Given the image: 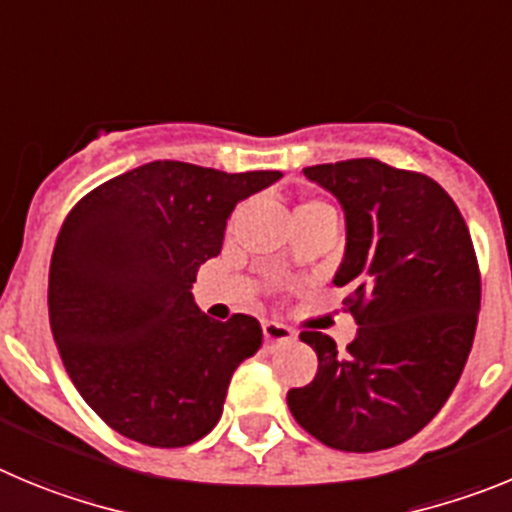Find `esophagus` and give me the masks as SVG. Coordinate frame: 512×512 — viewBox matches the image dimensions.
Masks as SVG:
<instances>
[{
  "mask_svg": "<svg viewBox=\"0 0 512 512\" xmlns=\"http://www.w3.org/2000/svg\"><path fill=\"white\" fill-rule=\"evenodd\" d=\"M262 336H265L267 344H285L296 334H293L288 326L278 324V321H265V324H262Z\"/></svg>",
  "mask_w": 512,
  "mask_h": 512,
  "instance_id": "34e87169",
  "label": "esophagus"
}]
</instances>
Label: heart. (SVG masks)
<instances>
[{"label": "heart", "instance_id": "heart-1", "mask_svg": "<svg viewBox=\"0 0 512 512\" xmlns=\"http://www.w3.org/2000/svg\"><path fill=\"white\" fill-rule=\"evenodd\" d=\"M303 206H326V204H316V201H313V204H303Z\"/></svg>", "mask_w": 512, "mask_h": 512}]
</instances>
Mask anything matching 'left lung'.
Masks as SVG:
<instances>
[{"label":"left lung","instance_id":"left-lung-1","mask_svg":"<svg viewBox=\"0 0 512 512\" xmlns=\"http://www.w3.org/2000/svg\"><path fill=\"white\" fill-rule=\"evenodd\" d=\"M344 209L347 247L334 285L357 321L347 349L321 331L301 339L319 357L288 408L313 439L380 451L416 436L467 365L480 313V267L449 193L423 173L372 158L303 168Z\"/></svg>","mask_w":512,"mask_h":512}]
</instances>
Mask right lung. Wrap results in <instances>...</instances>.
I'll list each match as a JSON object with an SVG mask.
<instances>
[{
	"label": "right lung",
	"instance_id": "1",
	"mask_svg": "<svg viewBox=\"0 0 512 512\" xmlns=\"http://www.w3.org/2000/svg\"><path fill=\"white\" fill-rule=\"evenodd\" d=\"M280 176L155 160L66 216L50 260V329L81 398L117 434L176 449L219 423L262 329L245 313L209 319L191 288L222 252L234 206Z\"/></svg>",
	"mask_w": 512,
	"mask_h": 512
}]
</instances>
